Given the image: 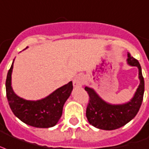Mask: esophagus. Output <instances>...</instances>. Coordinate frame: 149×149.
<instances>
[{
  "label": "esophagus",
  "instance_id": "obj_1",
  "mask_svg": "<svg viewBox=\"0 0 149 149\" xmlns=\"http://www.w3.org/2000/svg\"><path fill=\"white\" fill-rule=\"evenodd\" d=\"M84 79L83 76L78 75L74 78L73 81H72V84H73V86L75 87H80L84 84Z\"/></svg>",
  "mask_w": 149,
  "mask_h": 149
}]
</instances>
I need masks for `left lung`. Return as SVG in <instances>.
Listing matches in <instances>:
<instances>
[{
  "mask_svg": "<svg viewBox=\"0 0 149 149\" xmlns=\"http://www.w3.org/2000/svg\"><path fill=\"white\" fill-rule=\"evenodd\" d=\"M127 64L138 69L140 84L134 95L127 102L122 104H111L102 99L92 87L85 86L84 89L89 95L86 116L90 124L101 130H116L126 125L137 115L143 101L145 91V81L141 72V67L138 60L127 53Z\"/></svg>",
  "mask_w": 149,
  "mask_h": 149,
  "instance_id": "1",
  "label": "left lung"
}]
</instances>
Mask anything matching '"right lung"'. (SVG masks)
I'll list each match as a JSON object with an SVG mask.
<instances>
[{
	"label": "right lung",
	"instance_id": "right-lung-1",
	"mask_svg": "<svg viewBox=\"0 0 149 149\" xmlns=\"http://www.w3.org/2000/svg\"><path fill=\"white\" fill-rule=\"evenodd\" d=\"M14 61L8 70L5 84L7 98L12 112L21 121L34 127L48 128L55 126L62 116L65 102L72 93V81L44 98L37 101L24 99L14 92L11 86Z\"/></svg>",
	"mask_w": 149,
	"mask_h": 149
}]
</instances>
